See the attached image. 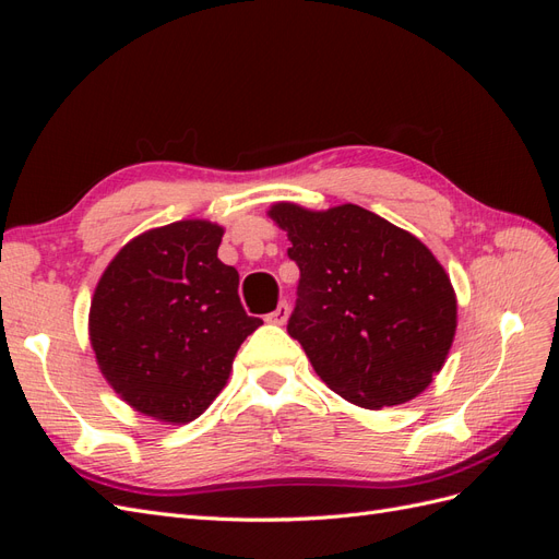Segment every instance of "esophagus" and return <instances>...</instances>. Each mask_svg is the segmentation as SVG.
<instances>
[{"label":"esophagus","instance_id":"esophagus-1","mask_svg":"<svg viewBox=\"0 0 559 559\" xmlns=\"http://www.w3.org/2000/svg\"><path fill=\"white\" fill-rule=\"evenodd\" d=\"M286 319H289V302H286V300H282L280 306H277L273 312L265 314V321H267V324H277V326H282Z\"/></svg>","mask_w":559,"mask_h":559}]
</instances>
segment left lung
Here are the masks:
<instances>
[{"instance_id": "obj_1", "label": "left lung", "mask_w": 559, "mask_h": 559, "mask_svg": "<svg viewBox=\"0 0 559 559\" xmlns=\"http://www.w3.org/2000/svg\"><path fill=\"white\" fill-rule=\"evenodd\" d=\"M267 214L300 270L286 331L317 376L370 411L425 392L456 329L454 289L433 253L359 205L310 212L277 202Z\"/></svg>"}]
</instances>
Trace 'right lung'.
I'll return each mask as SVG.
<instances>
[{
	"mask_svg": "<svg viewBox=\"0 0 559 559\" xmlns=\"http://www.w3.org/2000/svg\"><path fill=\"white\" fill-rule=\"evenodd\" d=\"M224 228L189 218L130 240L95 286L88 331L114 392L138 413L186 425L222 392L233 359L263 321L218 261Z\"/></svg>",
	"mask_w": 559,
	"mask_h": 559,
	"instance_id": "add662e5",
	"label": "right lung"
}]
</instances>
